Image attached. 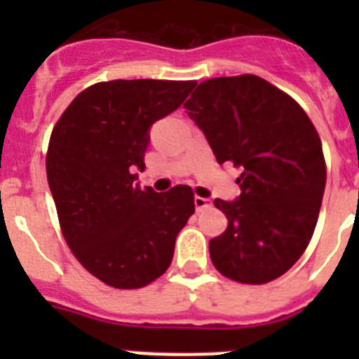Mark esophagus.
Here are the masks:
<instances>
[{"mask_svg": "<svg viewBox=\"0 0 359 359\" xmlns=\"http://www.w3.org/2000/svg\"><path fill=\"white\" fill-rule=\"evenodd\" d=\"M194 205H196V210L201 212V210H205V208H207V207H210L212 201L208 198H201V196H196V198H194Z\"/></svg>", "mask_w": 359, "mask_h": 359, "instance_id": "34e87169", "label": "esophagus"}]
</instances>
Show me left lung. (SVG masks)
<instances>
[{
    "label": "left lung",
    "mask_w": 359,
    "mask_h": 359,
    "mask_svg": "<svg viewBox=\"0 0 359 359\" xmlns=\"http://www.w3.org/2000/svg\"><path fill=\"white\" fill-rule=\"evenodd\" d=\"M183 107L217 163L243 170L239 199L214 201L228 219L210 241L215 269L241 284L275 280L302 257L318 221L327 169L315 126L294 98L250 73L203 81Z\"/></svg>",
    "instance_id": "8db88e82"
}]
</instances>
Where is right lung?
Listing matches in <instances>:
<instances>
[{"instance_id":"right-lung-1","label":"right lung","mask_w":359,"mask_h":359,"mask_svg":"<svg viewBox=\"0 0 359 359\" xmlns=\"http://www.w3.org/2000/svg\"><path fill=\"white\" fill-rule=\"evenodd\" d=\"M196 81L97 82L53 126L46 176L62 237L93 277L138 290L167 271L174 243L194 214V192L136 185L149 128L182 106Z\"/></svg>"}]
</instances>
